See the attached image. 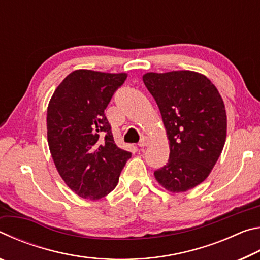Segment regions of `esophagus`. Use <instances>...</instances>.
Listing matches in <instances>:
<instances>
[{
  "mask_svg": "<svg viewBox=\"0 0 260 260\" xmlns=\"http://www.w3.org/2000/svg\"><path fill=\"white\" fill-rule=\"evenodd\" d=\"M149 143H150V141H149V139L147 138V136H143V138L140 140V142H139V147H141V148L148 147V146H149Z\"/></svg>",
  "mask_w": 260,
  "mask_h": 260,
  "instance_id": "1",
  "label": "esophagus"
}]
</instances>
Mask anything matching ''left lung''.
Masks as SVG:
<instances>
[{"label":"left lung","instance_id":"left-lung-1","mask_svg":"<svg viewBox=\"0 0 260 260\" xmlns=\"http://www.w3.org/2000/svg\"><path fill=\"white\" fill-rule=\"evenodd\" d=\"M143 82L170 141L169 161L153 174L169 191H187L208 178L225 146V104L213 83L197 72H150Z\"/></svg>","mask_w":260,"mask_h":260}]
</instances>
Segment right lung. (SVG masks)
Returning <instances> with one entry per match:
<instances>
[{"label":"right lung","mask_w":260,"mask_h":260,"mask_svg":"<svg viewBox=\"0 0 260 260\" xmlns=\"http://www.w3.org/2000/svg\"><path fill=\"white\" fill-rule=\"evenodd\" d=\"M126 73L77 70L60 82L47 110L48 144L61 179L82 199L100 200L116 188L132 157L114 143L104 110Z\"/></svg>","instance_id":"right-lung-1"}]
</instances>
